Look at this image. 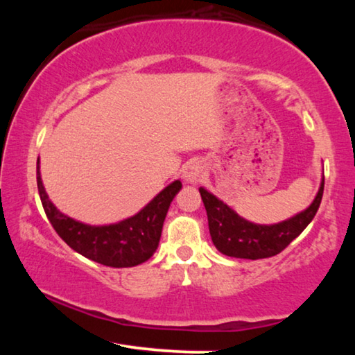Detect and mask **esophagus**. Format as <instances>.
<instances>
[{
  "label": "esophagus",
  "mask_w": 355,
  "mask_h": 355,
  "mask_svg": "<svg viewBox=\"0 0 355 355\" xmlns=\"http://www.w3.org/2000/svg\"><path fill=\"white\" fill-rule=\"evenodd\" d=\"M203 175V167L199 163H192L188 167H186V171L183 172V177L188 180L191 183H197L200 182V178Z\"/></svg>",
  "instance_id": "obj_1"
}]
</instances>
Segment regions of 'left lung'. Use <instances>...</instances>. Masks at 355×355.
Returning <instances> with one entry per match:
<instances>
[{"mask_svg":"<svg viewBox=\"0 0 355 355\" xmlns=\"http://www.w3.org/2000/svg\"><path fill=\"white\" fill-rule=\"evenodd\" d=\"M199 191L207 209L209 235L216 249L227 257L258 260L280 254L294 238L304 232L321 205L324 180L313 203L305 211L274 225L252 224L238 216L218 197L209 194L207 189L200 188Z\"/></svg>","mask_w":355,"mask_h":355,"instance_id":"obj_1","label":"left lung"}]
</instances>
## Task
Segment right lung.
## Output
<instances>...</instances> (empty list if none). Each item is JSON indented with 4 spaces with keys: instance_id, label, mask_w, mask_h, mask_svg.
<instances>
[{
    "instance_id": "add662e5",
    "label": "right lung",
    "mask_w": 355,
    "mask_h": 355,
    "mask_svg": "<svg viewBox=\"0 0 355 355\" xmlns=\"http://www.w3.org/2000/svg\"><path fill=\"white\" fill-rule=\"evenodd\" d=\"M37 188L48 220L71 249L105 266L131 268L147 261L158 248L167 209L182 189V182L175 180L139 213L111 225H87L59 211L42 184L39 159Z\"/></svg>"
}]
</instances>
